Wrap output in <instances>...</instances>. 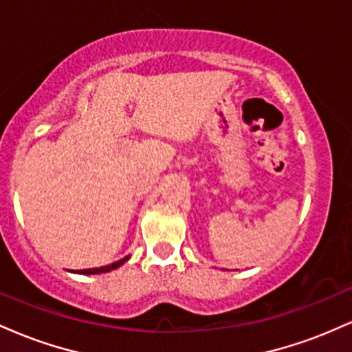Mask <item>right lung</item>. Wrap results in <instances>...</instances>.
I'll return each instance as SVG.
<instances>
[{
    "label": "right lung",
    "instance_id": "1",
    "mask_svg": "<svg viewBox=\"0 0 352 352\" xmlns=\"http://www.w3.org/2000/svg\"><path fill=\"white\" fill-rule=\"evenodd\" d=\"M129 258H131V254H127V256H124L122 260H119V261H116V263H111V265H107V266H100V268H89V270H78V272H76V270H71L72 273H78V274H100V273H107V272H112V270H117L119 268V266H122L125 261L129 260Z\"/></svg>",
    "mask_w": 352,
    "mask_h": 352
}]
</instances>
